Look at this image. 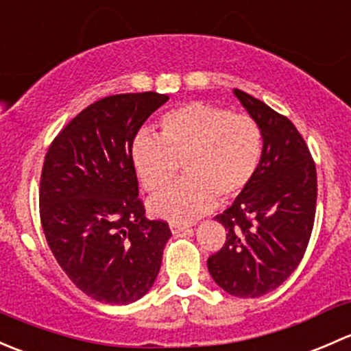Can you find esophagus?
Segmentation results:
<instances>
[{"label":"esophagus","mask_w":351,"mask_h":351,"mask_svg":"<svg viewBox=\"0 0 351 351\" xmlns=\"http://www.w3.org/2000/svg\"><path fill=\"white\" fill-rule=\"evenodd\" d=\"M189 226L185 224H180V222H169V231L173 232V234H180V232L183 231H189Z\"/></svg>","instance_id":"34e87169"}]
</instances>
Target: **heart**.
<instances>
[{"instance_id": "b5f03b06", "label": "heart", "mask_w": 351, "mask_h": 351, "mask_svg": "<svg viewBox=\"0 0 351 351\" xmlns=\"http://www.w3.org/2000/svg\"><path fill=\"white\" fill-rule=\"evenodd\" d=\"M263 151L261 129L250 115L193 101L169 110L161 136L141 132L130 159L149 192L168 185L183 162L186 178L156 193L149 210L171 222H192L222 200L239 195L256 173Z\"/></svg>"}]
</instances>
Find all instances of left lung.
<instances>
[{"label":"left lung","mask_w":351,"mask_h":351,"mask_svg":"<svg viewBox=\"0 0 351 351\" xmlns=\"http://www.w3.org/2000/svg\"><path fill=\"white\" fill-rule=\"evenodd\" d=\"M232 93L260 125L263 151L250 185L215 215L228 236L207 268L222 290L254 299L284 284L306 253L316 215V166L287 117L241 90Z\"/></svg>","instance_id":"1"}]
</instances>
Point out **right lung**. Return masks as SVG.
<instances>
[{
  "instance_id": "obj_1",
  "label": "right lung",
  "mask_w": 351,
  "mask_h": 351,
  "mask_svg": "<svg viewBox=\"0 0 351 351\" xmlns=\"http://www.w3.org/2000/svg\"><path fill=\"white\" fill-rule=\"evenodd\" d=\"M166 95H113L59 132L45 154L40 221L59 267L91 299L125 306L146 295L171 232L139 200L130 149Z\"/></svg>"
}]
</instances>
